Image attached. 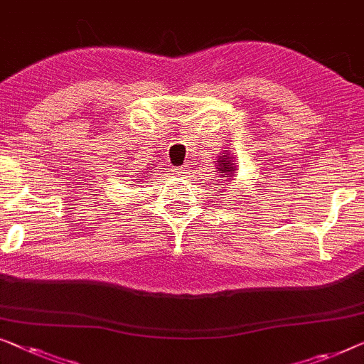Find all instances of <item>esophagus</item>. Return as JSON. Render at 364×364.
Returning <instances> with one entry per match:
<instances>
[{
  "mask_svg": "<svg viewBox=\"0 0 364 364\" xmlns=\"http://www.w3.org/2000/svg\"><path fill=\"white\" fill-rule=\"evenodd\" d=\"M173 172L177 173L178 177H187V166H182V167H176V169H173Z\"/></svg>",
  "mask_w": 364,
  "mask_h": 364,
  "instance_id": "34e87169",
  "label": "esophagus"
}]
</instances>
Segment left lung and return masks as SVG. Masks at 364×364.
Masks as SVG:
<instances>
[{
    "mask_svg": "<svg viewBox=\"0 0 364 364\" xmlns=\"http://www.w3.org/2000/svg\"><path fill=\"white\" fill-rule=\"evenodd\" d=\"M218 171H220V173H225L223 177H226V178H230L231 181V177L233 176H230V173H233V171H235V166H233V159H231V157L228 156V152H226L225 156H221V157H218ZM221 186H223V183H221Z\"/></svg>",
    "mask_w": 364,
    "mask_h": 364,
    "instance_id": "1",
    "label": "left lung"
}]
</instances>
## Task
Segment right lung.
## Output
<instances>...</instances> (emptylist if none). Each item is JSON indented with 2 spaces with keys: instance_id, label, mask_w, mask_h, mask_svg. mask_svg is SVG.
I'll return each mask as SVG.
<instances>
[{
  "instance_id": "1",
  "label": "right lung",
  "mask_w": 364,
  "mask_h": 364,
  "mask_svg": "<svg viewBox=\"0 0 364 364\" xmlns=\"http://www.w3.org/2000/svg\"><path fill=\"white\" fill-rule=\"evenodd\" d=\"M136 173H134V176H131V181H143V178H144V176H143V173L144 172H141V171H134Z\"/></svg>"
}]
</instances>
